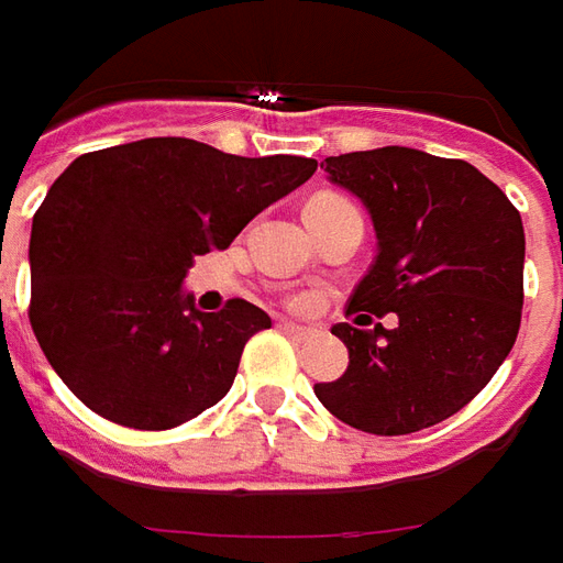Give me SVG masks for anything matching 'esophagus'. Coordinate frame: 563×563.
<instances>
[{
  "mask_svg": "<svg viewBox=\"0 0 563 563\" xmlns=\"http://www.w3.org/2000/svg\"><path fill=\"white\" fill-rule=\"evenodd\" d=\"M280 330L286 336H292V340H308L311 336V330L308 327H299V323H289V320H283Z\"/></svg>",
  "mask_w": 563,
  "mask_h": 563,
  "instance_id": "obj_1",
  "label": "esophagus"
}]
</instances>
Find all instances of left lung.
<instances>
[{"label":"left lung","instance_id":"8db88e82","mask_svg":"<svg viewBox=\"0 0 563 563\" xmlns=\"http://www.w3.org/2000/svg\"><path fill=\"white\" fill-rule=\"evenodd\" d=\"M371 214L377 258L333 336L349 367L314 383L342 423L405 437L461 411L508 358L523 308V221L474 165L408 146L323 158ZM393 310L396 328L374 317Z\"/></svg>","mask_w":563,"mask_h":563}]
</instances>
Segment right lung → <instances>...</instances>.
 <instances>
[{"label":"right lung","instance_id":"obj_1","mask_svg":"<svg viewBox=\"0 0 563 563\" xmlns=\"http://www.w3.org/2000/svg\"><path fill=\"white\" fill-rule=\"evenodd\" d=\"M314 170V158H243L184 136L74 158L30 230V323L52 371L133 430H170L218 405L271 318L243 299L205 314L186 274Z\"/></svg>","mask_w":563,"mask_h":563}]
</instances>
